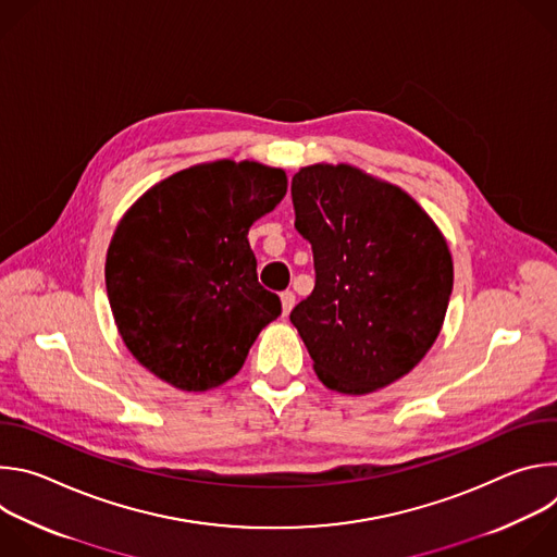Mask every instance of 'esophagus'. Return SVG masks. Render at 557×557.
I'll return each instance as SVG.
<instances>
[{"label":"esophagus","mask_w":557,"mask_h":557,"mask_svg":"<svg viewBox=\"0 0 557 557\" xmlns=\"http://www.w3.org/2000/svg\"><path fill=\"white\" fill-rule=\"evenodd\" d=\"M280 301H282V317H288V312L295 306V295L290 290H286V293L280 295Z\"/></svg>","instance_id":"obj_1"}]
</instances>
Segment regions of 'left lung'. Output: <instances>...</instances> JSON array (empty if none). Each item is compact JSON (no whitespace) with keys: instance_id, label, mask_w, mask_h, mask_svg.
<instances>
[{"instance_id":"obj_1","label":"left lung","mask_w":557,"mask_h":557,"mask_svg":"<svg viewBox=\"0 0 557 557\" xmlns=\"http://www.w3.org/2000/svg\"><path fill=\"white\" fill-rule=\"evenodd\" d=\"M295 228L312 247L314 288L290 322L320 381L368 394L434 346L454 286L445 235L401 187L339 163L290 183Z\"/></svg>"}]
</instances>
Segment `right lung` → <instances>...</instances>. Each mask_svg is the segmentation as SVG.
Listing matches in <instances>:
<instances>
[{"label": "right lung", "instance_id": "obj_1", "mask_svg": "<svg viewBox=\"0 0 557 557\" xmlns=\"http://www.w3.org/2000/svg\"><path fill=\"white\" fill-rule=\"evenodd\" d=\"M286 172L211 161L149 187L119 220L106 258L114 324L153 376L205 392L240 372L280 297L260 286L249 228L286 196Z\"/></svg>", "mask_w": 557, "mask_h": 557}]
</instances>
